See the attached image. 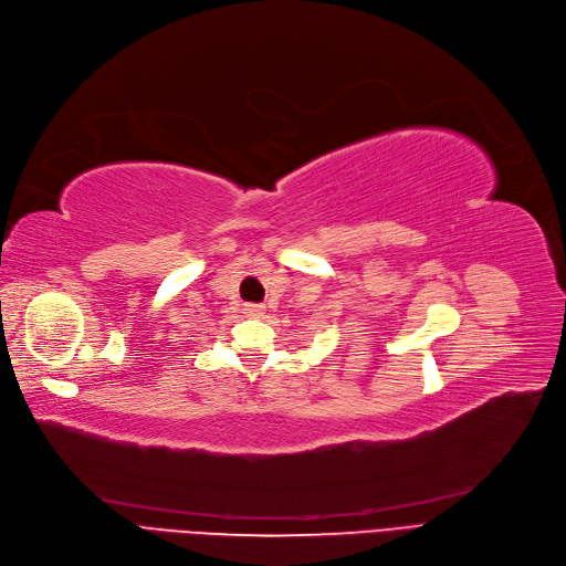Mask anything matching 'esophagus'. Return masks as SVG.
<instances>
[{"mask_svg":"<svg viewBox=\"0 0 566 566\" xmlns=\"http://www.w3.org/2000/svg\"><path fill=\"white\" fill-rule=\"evenodd\" d=\"M244 313L249 317H262L264 315V304H247L244 306Z\"/></svg>","mask_w":566,"mask_h":566,"instance_id":"esophagus-1","label":"esophagus"}]
</instances>
